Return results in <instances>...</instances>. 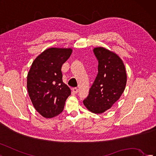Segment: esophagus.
I'll return each instance as SVG.
<instances>
[{"label":"esophagus","mask_w":156,"mask_h":156,"mask_svg":"<svg viewBox=\"0 0 156 156\" xmlns=\"http://www.w3.org/2000/svg\"><path fill=\"white\" fill-rule=\"evenodd\" d=\"M72 91H73V92H74L75 94H77V92H79V90H78L77 88L75 87V88H72Z\"/></svg>","instance_id":"1"}]
</instances>
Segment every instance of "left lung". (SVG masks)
Segmentation results:
<instances>
[{
    "label": "left lung",
    "mask_w": 156,
    "mask_h": 156,
    "mask_svg": "<svg viewBox=\"0 0 156 156\" xmlns=\"http://www.w3.org/2000/svg\"><path fill=\"white\" fill-rule=\"evenodd\" d=\"M93 52L98 61V73L83 104L91 112L102 113L123 94L127 74L123 61L116 54L103 47L95 48Z\"/></svg>",
    "instance_id": "1"
}]
</instances>
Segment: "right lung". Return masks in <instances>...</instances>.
<instances>
[{"label":"right lung","instance_id":"right-lung-1","mask_svg":"<svg viewBox=\"0 0 156 156\" xmlns=\"http://www.w3.org/2000/svg\"><path fill=\"white\" fill-rule=\"evenodd\" d=\"M71 53V48L45 50L33 61L27 74L29 97L36 110L46 118L60 114L71 94L70 88L63 83L61 69Z\"/></svg>","mask_w":156,"mask_h":156}]
</instances>
